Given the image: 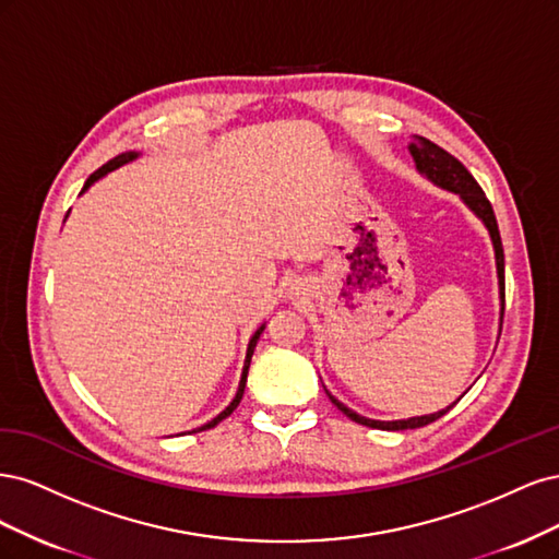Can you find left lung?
<instances>
[{
	"label": "left lung",
	"instance_id": "8db88e82",
	"mask_svg": "<svg viewBox=\"0 0 559 559\" xmlns=\"http://www.w3.org/2000/svg\"><path fill=\"white\" fill-rule=\"evenodd\" d=\"M411 155L413 159H416V165L423 174H427L431 181L439 183L441 188L450 190V192H457L462 200L466 202V206H469L478 218L485 223V227L490 229V237H492V243H495V255H497V274H499V287H501V299L507 297L503 295V246H501V237H499V227H497V218H495V211H492V204L488 197H485L483 188L476 183V178L469 174V169H466L462 162L450 155L448 151H443L441 146H437L435 141H429L425 136H413V143H411ZM332 404L344 413V416H348L350 420L359 423V425H367V427H373V429H416V427H425L429 423L439 420L441 416H445V413L450 411L443 408L439 413H431V416H420V418H408V420H394V423H381V420H369V418H362L357 416V413H353L350 408H346L341 402H336L332 394H330Z\"/></svg>",
	"mask_w": 559,
	"mask_h": 559
}]
</instances>
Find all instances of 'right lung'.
<instances>
[{
	"label": "right lung",
	"instance_id": "obj_1",
	"mask_svg": "<svg viewBox=\"0 0 559 559\" xmlns=\"http://www.w3.org/2000/svg\"><path fill=\"white\" fill-rule=\"evenodd\" d=\"M134 157H136V153H122V155H118V157H114V159L106 162V165H104V167H99L95 174H90V178H87L85 186H83V192H85L90 186H93V183L97 181V178H102L104 174H109V171H114V169L122 167L124 162H130V159H134ZM262 332H264V325H262V328H260V330L253 334V338H250V344H248V353H246V365H243V373H241V383H239V390H237V397L231 400V404H229V406H227V408L221 413L218 418H213L211 423H206L204 427H200V429H197V431L209 429V427H215V425H218L221 420H225L227 416H231V411L239 406V402H241V397H243V388H246V376H248V367H250V357H253L255 344H258V338H260V334H262Z\"/></svg>",
	"mask_w": 559,
	"mask_h": 559
}]
</instances>
